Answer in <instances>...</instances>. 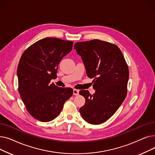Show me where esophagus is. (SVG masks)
<instances>
[{"instance_id":"obj_1","label":"esophagus","mask_w":155,"mask_h":155,"mask_svg":"<svg viewBox=\"0 0 155 155\" xmlns=\"http://www.w3.org/2000/svg\"><path fill=\"white\" fill-rule=\"evenodd\" d=\"M78 94H79V91L77 90V89H73V95H78Z\"/></svg>"}]
</instances>
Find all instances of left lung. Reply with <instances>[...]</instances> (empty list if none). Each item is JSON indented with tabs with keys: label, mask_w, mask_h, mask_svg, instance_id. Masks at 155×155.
Masks as SVG:
<instances>
[{
	"label": "left lung",
	"mask_w": 155,
	"mask_h": 155,
	"mask_svg": "<svg viewBox=\"0 0 155 155\" xmlns=\"http://www.w3.org/2000/svg\"><path fill=\"white\" fill-rule=\"evenodd\" d=\"M84 63L88 77L94 78L93 95L80 91L85 99L80 113L92 124H100L111 117L124 101L127 91L129 68L123 54L114 44L99 39L74 45Z\"/></svg>",
	"instance_id": "obj_1"
}]
</instances>
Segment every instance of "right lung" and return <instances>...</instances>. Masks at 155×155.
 <instances>
[{"mask_svg": "<svg viewBox=\"0 0 155 155\" xmlns=\"http://www.w3.org/2000/svg\"><path fill=\"white\" fill-rule=\"evenodd\" d=\"M73 45L69 41L46 38L28 47L21 57L18 91L29 114L39 121L55 119L73 95L72 88L50 84L57 77L60 61L72 50Z\"/></svg>", "mask_w": 155, "mask_h": 155, "instance_id": "add662e5", "label": "right lung"}]
</instances>
